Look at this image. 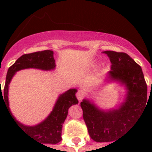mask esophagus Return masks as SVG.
<instances>
[{
	"instance_id": "1",
	"label": "esophagus",
	"mask_w": 152,
	"mask_h": 152,
	"mask_svg": "<svg viewBox=\"0 0 152 152\" xmlns=\"http://www.w3.org/2000/svg\"><path fill=\"white\" fill-rule=\"evenodd\" d=\"M83 95H84V94H83V92L81 91V90H79L78 92H77V94H76V97H77V99L79 100L80 102L83 99Z\"/></svg>"
}]
</instances>
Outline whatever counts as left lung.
Returning a JSON list of instances; mask_svg holds the SVG:
<instances>
[{"mask_svg":"<svg viewBox=\"0 0 152 152\" xmlns=\"http://www.w3.org/2000/svg\"><path fill=\"white\" fill-rule=\"evenodd\" d=\"M102 53L112 63L106 80L124 86L126 95L117 108L110 110L99 108L89 99H83L80 102L89 136L97 142H112L121 136L137 121L148 103L147 83L141 66L127 53L111 50Z\"/></svg>","mask_w":152,"mask_h":152,"instance_id":"obj_1","label":"left lung"}]
</instances>
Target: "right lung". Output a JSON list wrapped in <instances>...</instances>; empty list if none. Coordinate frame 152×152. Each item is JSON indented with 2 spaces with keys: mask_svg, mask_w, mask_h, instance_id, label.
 I'll list each match as a JSON object with an SVG mask.
<instances>
[{
  "mask_svg": "<svg viewBox=\"0 0 152 152\" xmlns=\"http://www.w3.org/2000/svg\"><path fill=\"white\" fill-rule=\"evenodd\" d=\"M55 60L53 58V52L52 50H44L23 54L18 58L16 62L9 68L5 87L3 89L1 88L0 106L1 98H2L5 106L7 110H9V113L16 124L28 135L38 141V142H40V144H56L62 140V128L63 122L67 116L68 109L71 106L78 103L76 96L77 89H70L60 94L52 112L43 121L33 126H28L17 121L10 110L8 99L9 85L15 73L20 70L36 68L44 71H51L55 68Z\"/></svg>",
  "mask_w": 152,
  "mask_h": 152,
  "instance_id": "1",
  "label": "right lung"
}]
</instances>
